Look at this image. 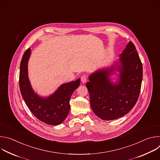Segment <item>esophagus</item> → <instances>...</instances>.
Segmentation results:
<instances>
[{"label": "esophagus", "instance_id": "34e87169", "mask_svg": "<svg viewBox=\"0 0 160 160\" xmlns=\"http://www.w3.org/2000/svg\"><path fill=\"white\" fill-rule=\"evenodd\" d=\"M81 81H82V82L83 83H85L87 82V77L85 76V75L82 76V77H81Z\"/></svg>", "mask_w": 160, "mask_h": 160}]
</instances>
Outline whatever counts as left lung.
Returning <instances> with one entry per match:
<instances>
[{"instance_id":"obj_1","label":"left lung","mask_w":160,"mask_h":160,"mask_svg":"<svg viewBox=\"0 0 160 160\" xmlns=\"http://www.w3.org/2000/svg\"><path fill=\"white\" fill-rule=\"evenodd\" d=\"M111 65L96 70L86 87L93 112L103 120L125 116L138 101L142 80V65L133 43L129 41Z\"/></svg>"}]
</instances>
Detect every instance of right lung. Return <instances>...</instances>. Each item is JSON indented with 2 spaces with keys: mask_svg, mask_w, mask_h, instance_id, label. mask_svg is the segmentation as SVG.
<instances>
[{
  "mask_svg": "<svg viewBox=\"0 0 160 160\" xmlns=\"http://www.w3.org/2000/svg\"><path fill=\"white\" fill-rule=\"evenodd\" d=\"M31 55L30 48L21 59L19 72L20 91L27 106L40 121L51 125H58L66 118L70 112V100L80 85V78L61 84L48 96H41L33 90L29 77L28 64Z\"/></svg>",
  "mask_w": 160,
  "mask_h": 160,
  "instance_id": "right-lung-1",
  "label": "right lung"
}]
</instances>
